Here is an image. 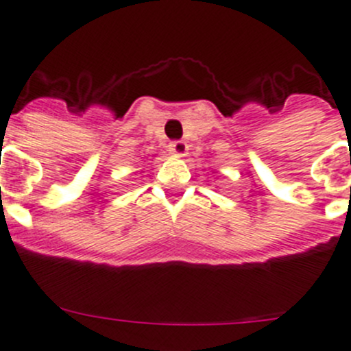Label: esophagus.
Instances as JSON below:
<instances>
[{
	"mask_svg": "<svg viewBox=\"0 0 351 351\" xmlns=\"http://www.w3.org/2000/svg\"><path fill=\"white\" fill-rule=\"evenodd\" d=\"M171 154L177 157H184L187 154V143L186 141H172L171 143Z\"/></svg>",
	"mask_w": 351,
	"mask_h": 351,
	"instance_id": "esophagus-1",
	"label": "esophagus"
}]
</instances>
